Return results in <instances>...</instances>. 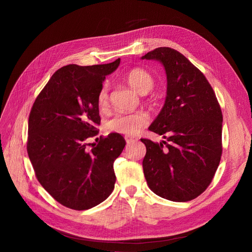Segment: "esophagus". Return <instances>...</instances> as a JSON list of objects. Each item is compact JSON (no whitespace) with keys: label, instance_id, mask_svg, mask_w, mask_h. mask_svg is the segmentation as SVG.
<instances>
[{"label":"esophagus","instance_id":"esophagus-1","mask_svg":"<svg viewBox=\"0 0 252 252\" xmlns=\"http://www.w3.org/2000/svg\"><path fill=\"white\" fill-rule=\"evenodd\" d=\"M125 140H126L127 144H132V143L138 141V139H135V138H133V136H130V135H126Z\"/></svg>","mask_w":252,"mask_h":252}]
</instances>
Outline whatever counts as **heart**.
Returning a JSON list of instances; mask_svg holds the SVG:
<instances>
[{"instance_id":"1","label":"heart","mask_w":252,"mask_h":252,"mask_svg":"<svg viewBox=\"0 0 252 252\" xmlns=\"http://www.w3.org/2000/svg\"><path fill=\"white\" fill-rule=\"evenodd\" d=\"M126 81L135 91L139 94H145L150 91L155 85V80L152 75L142 69V68H133L126 74ZM96 101L98 107L105 109L109 104V84L104 83L98 90L96 95ZM149 123V116L145 111H135L131 113H117L108 120L107 129L110 131L134 135L138 133L142 128L147 126Z\"/></svg>"}]
</instances>
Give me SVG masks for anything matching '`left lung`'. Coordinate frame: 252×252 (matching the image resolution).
<instances>
[{
	"label": "left lung",
	"instance_id": "8db88e82",
	"mask_svg": "<svg viewBox=\"0 0 252 252\" xmlns=\"http://www.w3.org/2000/svg\"><path fill=\"white\" fill-rule=\"evenodd\" d=\"M142 59L161 62L167 74L164 107L149 127L167 141L141 139L145 179L158 196L191 201L210 185L222 157L220 106L203 72L181 52L158 47Z\"/></svg>",
	"mask_w": 252,
	"mask_h": 252
}]
</instances>
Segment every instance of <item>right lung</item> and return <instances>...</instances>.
I'll list each match as a JSON object with an SVG mask.
<instances>
[{"label": "right lung", "mask_w": 252, "mask_h": 252, "mask_svg": "<svg viewBox=\"0 0 252 252\" xmlns=\"http://www.w3.org/2000/svg\"><path fill=\"white\" fill-rule=\"evenodd\" d=\"M120 61L60 68L30 110L27 152L35 177L53 199L70 209L93 208L114 188L113 163L125 147L124 138L110 133L93 148L88 141L101 123L97 93Z\"/></svg>", "instance_id": "obj_1"}]
</instances>
